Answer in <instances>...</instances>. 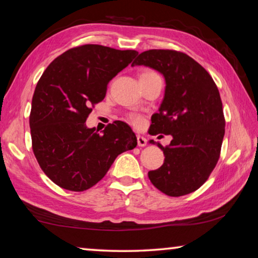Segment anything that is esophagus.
Wrapping results in <instances>:
<instances>
[{
    "instance_id": "1",
    "label": "esophagus",
    "mask_w": 258,
    "mask_h": 258,
    "mask_svg": "<svg viewBox=\"0 0 258 258\" xmlns=\"http://www.w3.org/2000/svg\"><path fill=\"white\" fill-rule=\"evenodd\" d=\"M138 146L139 147H146L147 146V139L141 137V135H138Z\"/></svg>"
}]
</instances>
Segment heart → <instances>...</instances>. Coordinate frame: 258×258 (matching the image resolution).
Here are the masks:
<instances>
[{
  "label": "heart",
  "instance_id": "b5f03b06",
  "mask_svg": "<svg viewBox=\"0 0 258 258\" xmlns=\"http://www.w3.org/2000/svg\"><path fill=\"white\" fill-rule=\"evenodd\" d=\"M154 75H158V74H156L155 72H152V71H145V72L141 73L140 77H148V76H154ZM127 120H128V123H131L134 126V127L140 128L143 125V120H145V119H143V116L140 115V113L131 112L127 115Z\"/></svg>",
  "mask_w": 258,
  "mask_h": 258
}]
</instances>
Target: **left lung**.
Listing matches in <instances>:
<instances>
[{"mask_svg": "<svg viewBox=\"0 0 258 258\" xmlns=\"http://www.w3.org/2000/svg\"><path fill=\"white\" fill-rule=\"evenodd\" d=\"M135 64L164 75L165 97L159 112L151 117L149 133L173 137L169 146L157 143L164 151V164L148 176L157 189L171 197L198 190L215 168L225 133L215 82L202 64L175 50L145 51L133 61L132 66Z\"/></svg>", "mask_w": 258, "mask_h": 258, "instance_id": "left-lung-1", "label": "left lung"}]
</instances>
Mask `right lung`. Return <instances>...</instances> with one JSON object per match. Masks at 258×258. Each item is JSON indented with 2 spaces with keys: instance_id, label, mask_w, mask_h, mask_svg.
Wrapping results in <instances>:
<instances>
[{
  "instance_id": "1",
  "label": "right lung",
  "mask_w": 258,
  "mask_h": 258,
  "mask_svg": "<svg viewBox=\"0 0 258 258\" xmlns=\"http://www.w3.org/2000/svg\"><path fill=\"white\" fill-rule=\"evenodd\" d=\"M139 52L85 44L63 52L47 66L35 87L29 115L37 163L56 185L71 191L92 187L119 154L137 147L130 126L115 120L87 128L92 108L106 97L108 83Z\"/></svg>"
}]
</instances>
